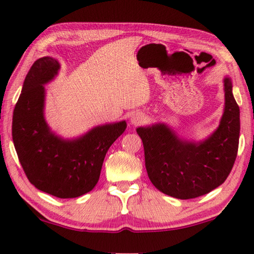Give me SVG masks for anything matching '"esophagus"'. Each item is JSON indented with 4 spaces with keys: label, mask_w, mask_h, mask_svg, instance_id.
<instances>
[{
    "label": "esophagus",
    "mask_w": 254,
    "mask_h": 254,
    "mask_svg": "<svg viewBox=\"0 0 254 254\" xmlns=\"http://www.w3.org/2000/svg\"><path fill=\"white\" fill-rule=\"evenodd\" d=\"M145 120H146V117H145L144 113L135 112V113H133L131 115L130 123L133 124V126H140V124L145 122Z\"/></svg>",
    "instance_id": "34e87169"
}]
</instances>
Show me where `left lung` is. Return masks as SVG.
<instances>
[{"instance_id": "left-lung-1", "label": "left lung", "mask_w": 254, "mask_h": 254, "mask_svg": "<svg viewBox=\"0 0 254 254\" xmlns=\"http://www.w3.org/2000/svg\"><path fill=\"white\" fill-rule=\"evenodd\" d=\"M224 111L216 130L203 141L184 140L164 123L140 127L145 168L153 186L164 194L194 199L221 186L236 161L240 136V109L232 82L224 80Z\"/></svg>"}]
</instances>
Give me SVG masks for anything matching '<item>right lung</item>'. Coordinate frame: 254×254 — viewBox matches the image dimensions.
I'll list each match as a JSON object with an SVG mask.
<instances>
[{
	"instance_id": "add662e5",
	"label": "right lung",
	"mask_w": 254,
	"mask_h": 254,
	"mask_svg": "<svg viewBox=\"0 0 254 254\" xmlns=\"http://www.w3.org/2000/svg\"><path fill=\"white\" fill-rule=\"evenodd\" d=\"M60 67L51 57L36 60L31 66L13 112L12 136L29 181L40 191L71 199L95 187L105 154L126 131L127 122L98 126L75 139H63L51 131L44 118V85Z\"/></svg>"
}]
</instances>
